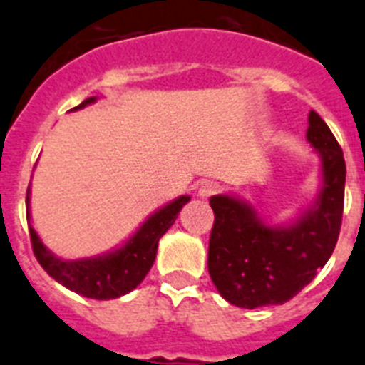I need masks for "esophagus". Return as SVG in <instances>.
<instances>
[{"mask_svg":"<svg viewBox=\"0 0 365 365\" xmlns=\"http://www.w3.org/2000/svg\"><path fill=\"white\" fill-rule=\"evenodd\" d=\"M215 192H219V183L206 182V183H202L200 192H198V195H200L202 198H210V197H213Z\"/></svg>","mask_w":365,"mask_h":365,"instance_id":"esophagus-1","label":"esophagus"}]
</instances>
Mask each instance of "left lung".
<instances>
[{
  "mask_svg": "<svg viewBox=\"0 0 365 365\" xmlns=\"http://www.w3.org/2000/svg\"><path fill=\"white\" fill-rule=\"evenodd\" d=\"M306 139L323 165V189L295 225L271 228L249 204L226 195L210 198L215 213L207 250L210 277L230 304H284L324 267L338 243L345 198L344 150L324 120L310 111Z\"/></svg>",
  "mask_w": 365,
  "mask_h": 365,
  "instance_id": "8db88e82",
  "label": "left lung"
}]
</instances>
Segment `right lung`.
Segmentation results:
<instances>
[{
    "label": "right lung",
    "mask_w": 365,
    "mask_h": 365,
    "mask_svg": "<svg viewBox=\"0 0 365 365\" xmlns=\"http://www.w3.org/2000/svg\"><path fill=\"white\" fill-rule=\"evenodd\" d=\"M94 100H96L94 96L87 98L85 102H81L73 109H81V107L93 103ZM189 200L191 197H180L155 211L124 247L111 254L100 256V258L76 259V262L57 258L42 245L35 228L29 225L33 252L42 269L64 287H68L79 295L88 297V299H96V301L116 299V297H122L130 293L131 289H135L140 282L145 280L150 267L154 265L161 235L174 225L180 210ZM26 204L29 206V189H27ZM27 219H29V211H27Z\"/></svg>",
    "instance_id": "1"
}]
</instances>
